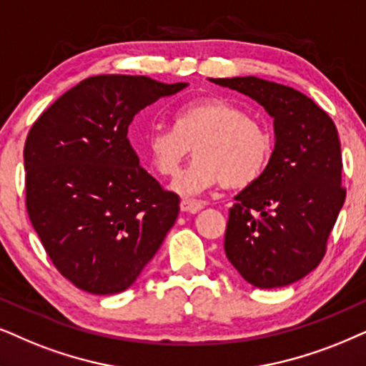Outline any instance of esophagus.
<instances>
[{
  "label": "esophagus",
  "mask_w": 366,
  "mask_h": 366,
  "mask_svg": "<svg viewBox=\"0 0 366 366\" xmlns=\"http://www.w3.org/2000/svg\"><path fill=\"white\" fill-rule=\"evenodd\" d=\"M202 207H204V202L197 201V199L184 197L182 201H180V211H184V212H197V211H201Z\"/></svg>",
  "instance_id": "34e87169"
}]
</instances>
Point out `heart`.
I'll return each mask as SVG.
<instances>
[{
  "label": "heart",
  "instance_id": "heart-1",
  "mask_svg": "<svg viewBox=\"0 0 366 366\" xmlns=\"http://www.w3.org/2000/svg\"><path fill=\"white\" fill-rule=\"evenodd\" d=\"M192 147L196 159L170 186L186 197L219 184L228 189L252 186L268 167L274 137L239 106L221 98H206L175 111L174 129H152L145 152L157 172L174 177Z\"/></svg>",
  "mask_w": 366,
  "mask_h": 366
}]
</instances>
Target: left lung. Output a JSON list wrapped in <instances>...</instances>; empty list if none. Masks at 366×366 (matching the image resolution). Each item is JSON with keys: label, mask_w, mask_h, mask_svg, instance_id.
<instances>
[{"label": "left lung", "mask_w": 366, "mask_h": 366, "mask_svg": "<svg viewBox=\"0 0 366 366\" xmlns=\"http://www.w3.org/2000/svg\"><path fill=\"white\" fill-rule=\"evenodd\" d=\"M209 81L255 99L274 118L275 133L265 172L229 209L226 257L258 289L294 284L322 260L345 204L337 129L326 111L289 86L255 76Z\"/></svg>", "instance_id": "left-lung-1"}]
</instances>
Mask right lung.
<instances>
[{"label":"right lung","mask_w":366,"mask_h":366,"mask_svg":"<svg viewBox=\"0 0 366 366\" xmlns=\"http://www.w3.org/2000/svg\"><path fill=\"white\" fill-rule=\"evenodd\" d=\"M187 86L87 77L31 127L23 150L26 211L50 260L77 289L127 290L177 219L179 196L140 167L128 127L143 108Z\"/></svg>","instance_id":"1"}]
</instances>
